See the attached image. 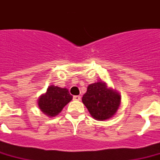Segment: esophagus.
Here are the masks:
<instances>
[{
	"mask_svg": "<svg viewBox=\"0 0 160 160\" xmlns=\"http://www.w3.org/2000/svg\"><path fill=\"white\" fill-rule=\"evenodd\" d=\"M73 100H80V99H81V97H80V95H75V96H73Z\"/></svg>",
	"mask_w": 160,
	"mask_h": 160,
	"instance_id": "34e87169",
	"label": "esophagus"
}]
</instances>
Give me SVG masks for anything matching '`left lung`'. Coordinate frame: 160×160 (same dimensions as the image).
Masks as SVG:
<instances>
[{
  "label": "left lung",
  "mask_w": 160,
  "mask_h": 160,
  "mask_svg": "<svg viewBox=\"0 0 160 160\" xmlns=\"http://www.w3.org/2000/svg\"><path fill=\"white\" fill-rule=\"evenodd\" d=\"M120 100L119 92L107 88L103 81L89 85L87 92L82 97V102L90 114L99 121L112 118L118 110Z\"/></svg>",
  "instance_id": "left-lung-1"
}]
</instances>
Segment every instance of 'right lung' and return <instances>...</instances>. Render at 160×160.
Masks as SVG:
<instances>
[{"mask_svg": "<svg viewBox=\"0 0 160 160\" xmlns=\"http://www.w3.org/2000/svg\"><path fill=\"white\" fill-rule=\"evenodd\" d=\"M72 99V96L69 93L68 89L52 85L48 88L45 93L39 98L38 106L46 115L55 117Z\"/></svg>", "mask_w": 160, "mask_h": 160, "instance_id": "add662e5", "label": "right lung"}]
</instances>
